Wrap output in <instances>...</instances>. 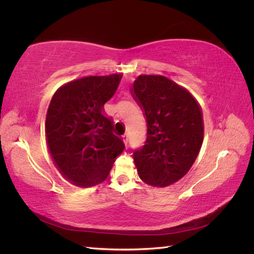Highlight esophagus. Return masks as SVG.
I'll list each match as a JSON object with an SVG mask.
<instances>
[{"instance_id": "34e87169", "label": "esophagus", "mask_w": 254, "mask_h": 254, "mask_svg": "<svg viewBox=\"0 0 254 254\" xmlns=\"http://www.w3.org/2000/svg\"><path fill=\"white\" fill-rule=\"evenodd\" d=\"M123 141H124V144L127 146L128 145V135L125 134L124 136H123Z\"/></svg>"}]
</instances>
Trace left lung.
<instances>
[{
	"instance_id": "1",
	"label": "left lung",
	"mask_w": 254,
	"mask_h": 254,
	"mask_svg": "<svg viewBox=\"0 0 254 254\" xmlns=\"http://www.w3.org/2000/svg\"><path fill=\"white\" fill-rule=\"evenodd\" d=\"M132 97L147 122L145 145L133 152L140 178L165 188L193 166L203 141V119L194 96L162 75H140Z\"/></svg>"
}]
</instances>
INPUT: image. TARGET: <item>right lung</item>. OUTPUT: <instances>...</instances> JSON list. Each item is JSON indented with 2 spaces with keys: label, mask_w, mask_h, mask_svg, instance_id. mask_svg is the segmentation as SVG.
<instances>
[{
  "label": "right lung",
  "mask_w": 254,
  "mask_h": 254,
  "mask_svg": "<svg viewBox=\"0 0 254 254\" xmlns=\"http://www.w3.org/2000/svg\"><path fill=\"white\" fill-rule=\"evenodd\" d=\"M121 74L87 76L66 82L52 97L45 139L54 164L79 188L104 182L125 145L113 133L112 119L103 114Z\"/></svg>",
  "instance_id": "obj_1"
}]
</instances>
